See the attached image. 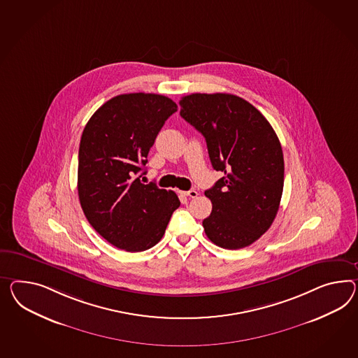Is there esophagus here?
<instances>
[{"label":"esophagus","instance_id":"34e87169","mask_svg":"<svg viewBox=\"0 0 358 358\" xmlns=\"http://www.w3.org/2000/svg\"><path fill=\"white\" fill-rule=\"evenodd\" d=\"M183 194L184 196H187V197H191V199H194V197H197V196H199V193H197V191H194V189L183 192Z\"/></svg>","mask_w":358,"mask_h":358}]
</instances>
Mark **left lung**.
<instances>
[{
    "mask_svg": "<svg viewBox=\"0 0 358 358\" xmlns=\"http://www.w3.org/2000/svg\"><path fill=\"white\" fill-rule=\"evenodd\" d=\"M180 115L201 132L214 170L223 173L205 196L210 215L206 236L224 249L248 247L275 220L283 193L280 141L265 117L229 93H192L180 100Z\"/></svg>",
    "mask_w": 358,
    "mask_h": 358,
    "instance_id": "obj_1",
    "label": "left lung"
}]
</instances>
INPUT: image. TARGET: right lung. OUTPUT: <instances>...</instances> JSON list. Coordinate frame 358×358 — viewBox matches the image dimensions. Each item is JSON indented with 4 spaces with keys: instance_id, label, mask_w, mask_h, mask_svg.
<instances>
[{
    "instance_id": "add662e5",
    "label": "right lung",
    "mask_w": 358,
    "mask_h": 358,
    "mask_svg": "<svg viewBox=\"0 0 358 358\" xmlns=\"http://www.w3.org/2000/svg\"><path fill=\"white\" fill-rule=\"evenodd\" d=\"M176 110L178 105L162 94H120L84 127L79 200L91 226L114 247L127 252L155 247L180 205L176 193L143 184L138 176L158 132Z\"/></svg>"
}]
</instances>
